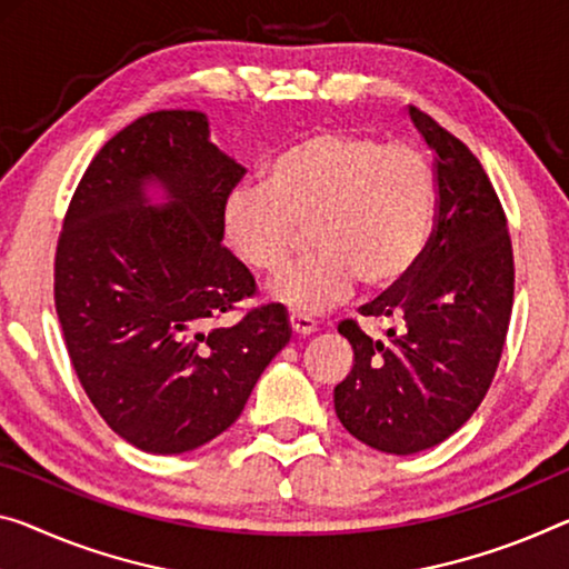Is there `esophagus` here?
I'll use <instances>...</instances> for the list:
<instances>
[{"label": "esophagus", "mask_w": 569, "mask_h": 569, "mask_svg": "<svg viewBox=\"0 0 569 569\" xmlns=\"http://www.w3.org/2000/svg\"><path fill=\"white\" fill-rule=\"evenodd\" d=\"M290 328L297 336H310V333H315V328H318V322H315L310 315H305V312H290Z\"/></svg>", "instance_id": "esophagus-1"}]
</instances>
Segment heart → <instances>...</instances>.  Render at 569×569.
Wrapping results in <instances>:
<instances>
[{
  "mask_svg": "<svg viewBox=\"0 0 569 569\" xmlns=\"http://www.w3.org/2000/svg\"><path fill=\"white\" fill-rule=\"evenodd\" d=\"M437 216V182L412 144L326 129L279 152L261 186L226 198L229 249L261 277H279L310 233L315 254L274 284V297L318 312L361 279L387 290L425 257Z\"/></svg>",
  "mask_w": 569,
  "mask_h": 569,
  "instance_id": "heart-1",
  "label": "heart"
}]
</instances>
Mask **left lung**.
<instances>
[{"mask_svg":"<svg viewBox=\"0 0 569 569\" xmlns=\"http://www.w3.org/2000/svg\"><path fill=\"white\" fill-rule=\"evenodd\" d=\"M435 152L437 216L425 257L338 333L353 369L333 391L340 425L391 456L435 448L483 401L501 361L513 305V251L501 200L478 157L430 113L409 109Z\"/></svg>","mask_w":569,"mask_h":569,"instance_id":"left-lung-1","label":"left lung"}]
</instances>
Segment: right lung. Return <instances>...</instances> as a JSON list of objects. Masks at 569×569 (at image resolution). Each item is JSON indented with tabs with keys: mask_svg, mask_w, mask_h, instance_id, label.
Instances as JSON below:
<instances>
[{
	"mask_svg": "<svg viewBox=\"0 0 569 569\" xmlns=\"http://www.w3.org/2000/svg\"><path fill=\"white\" fill-rule=\"evenodd\" d=\"M200 111H152L86 168L56 249V312L78 381L107 425L144 452L196 450L239 419L290 343L282 305L257 295L223 247L221 216L243 178ZM171 193L154 209L143 182Z\"/></svg>",
	"mask_w": 569,
	"mask_h": 569,
	"instance_id": "add662e5",
	"label": "right lung"
}]
</instances>
